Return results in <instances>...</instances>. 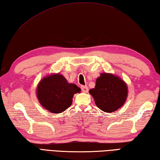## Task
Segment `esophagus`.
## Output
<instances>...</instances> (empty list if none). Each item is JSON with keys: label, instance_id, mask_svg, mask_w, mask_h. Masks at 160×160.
<instances>
[{"label": "esophagus", "instance_id": "1", "mask_svg": "<svg viewBox=\"0 0 160 160\" xmlns=\"http://www.w3.org/2000/svg\"><path fill=\"white\" fill-rule=\"evenodd\" d=\"M81 89H82V91L83 93H88V88L86 86H81Z\"/></svg>", "mask_w": 160, "mask_h": 160}]
</instances>
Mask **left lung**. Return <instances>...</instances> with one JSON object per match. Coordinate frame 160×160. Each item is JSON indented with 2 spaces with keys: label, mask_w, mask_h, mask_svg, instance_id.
<instances>
[{
  "label": "left lung",
  "mask_w": 160,
  "mask_h": 160,
  "mask_svg": "<svg viewBox=\"0 0 160 160\" xmlns=\"http://www.w3.org/2000/svg\"><path fill=\"white\" fill-rule=\"evenodd\" d=\"M89 93L93 97L98 108L105 112H113L121 108L127 100V86L116 76L102 73Z\"/></svg>",
  "instance_id": "obj_1"
}]
</instances>
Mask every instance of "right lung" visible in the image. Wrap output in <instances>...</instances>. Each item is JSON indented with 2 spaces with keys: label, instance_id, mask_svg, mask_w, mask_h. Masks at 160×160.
Instances as JSON below:
<instances>
[{
  "label": "right lung",
  "instance_id": "add662e5",
  "mask_svg": "<svg viewBox=\"0 0 160 160\" xmlns=\"http://www.w3.org/2000/svg\"><path fill=\"white\" fill-rule=\"evenodd\" d=\"M81 88L69 83L62 75L56 74L42 79L37 87V98L43 107L52 113H60L70 107L74 94Z\"/></svg>",
  "mask_w": 160,
  "mask_h": 160
}]
</instances>
